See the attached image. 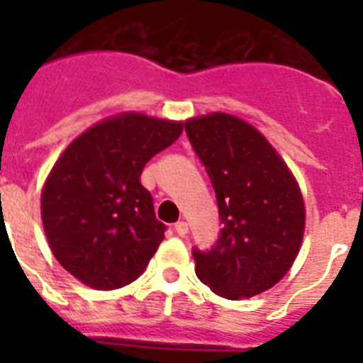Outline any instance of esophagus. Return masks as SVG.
<instances>
[{"mask_svg":"<svg viewBox=\"0 0 363 363\" xmlns=\"http://www.w3.org/2000/svg\"><path fill=\"white\" fill-rule=\"evenodd\" d=\"M175 232H177V235H181V238H184V235H186L188 233V224L184 220H179L175 224Z\"/></svg>","mask_w":363,"mask_h":363,"instance_id":"1","label":"esophagus"}]
</instances>
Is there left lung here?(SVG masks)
<instances>
[{
  "instance_id": "left-lung-1",
  "label": "left lung",
  "mask_w": 363,
  "mask_h": 363,
  "mask_svg": "<svg viewBox=\"0 0 363 363\" xmlns=\"http://www.w3.org/2000/svg\"><path fill=\"white\" fill-rule=\"evenodd\" d=\"M215 188L222 230L192 248L196 275L228 299L252 298L286 275L305 230L303 198L288 165L258 130L224 113L184 124Z\"/></svg>"
}]
</instances>
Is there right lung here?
<instances>
[{"instance_id":"1","label":"right lung","mask_w":363,"mask_h":363,"mask_svg":"<svg viewBox=\"0 0 363 363\" xmlns=\"http://www.w3.org/2000/svg\"><path fill=\"white\" fill-rule=\"evenodd\" d=\"M181 122L125 113L79 135L54 164L41 216L54 258L98 290L141 275L164 239L143 167L179 139Z\"/></svg>"}]
</instances>
